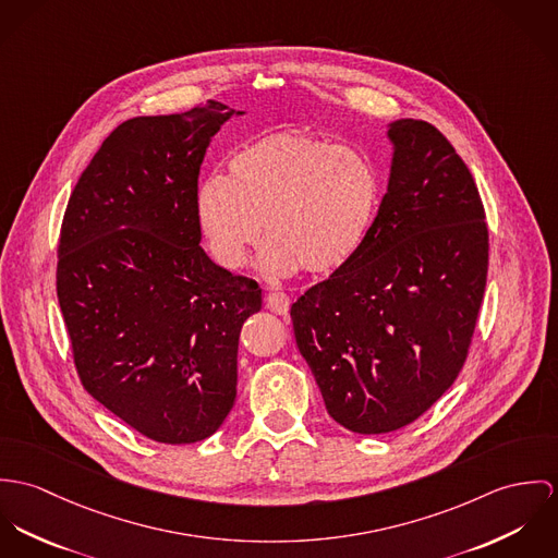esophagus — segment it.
Returning a JSON list of instances; mask_svg holds the SVG:
<instances>
[{
	"instance_id": "obj_1",
	"label": "esophagus",
	"mask_w": 558,
	"mask_h": 558,
	"mask_svg": "<svg viewBox=\"0 0 558 558\" xmlns=\"http://www.w3.org/2000/svg\"><path fill=\"white\" fill-rule=\"evenodd\" d=\"M265 304L274 314H287L289 312V295L282 291H271V293H267Z\"/></svg>"
}]
</instances>
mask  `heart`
Masks as SVG:
<instances>
[{
	"label": "heart",
	"instance_id": "1",
	"mask_svg": "<svg viewBox=\"0 0 558 558\" xmlns=\"http://www.w3.org/2000/svg\"><path fill=\"white\" fill-rule=\"evenodd\" d=\"M227 169L229 178H205L194 196L196 220L220 265L242 267L263 227L269 240L258 267L269 276L300 267L325 276L364 246L380 184L362 151L280 130L242 145Z\"/></svg>",
	"mask_w": 558,
	"mask_h": 558
}]
</instances>
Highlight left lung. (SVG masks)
Returning <instances> with one entry per match:
<instances>
[{"instance_id":"8db88e82","label":"left lung","mask_w":558,"mask_h":558,"mask_svg":"<svg viewBox=\"0 0 558 558\" xmlns=\"http://www.w3.org/2000/svg\"><path fill=\"white\" fill-rule=\"evenodd\" d=\"M387 192L360 252L293 306L295 342L347 430L393 433L451 387L488 276L471 171L428 122L387 124Z\"/></svg>"}]
</instances>
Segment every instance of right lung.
<instances>
[{
  "label": "right lung",
  "mask_w": 558,
  "mask_h": 558,
  "mask_svg": "<svg viewBox=\"0 0 558 558\" xmlns=\"http://www.w3.org/2000/svg\"><path fill=\"white\" fill-rule=\"evenodd\" d=\"M218 100L118 125L65 207L58 300L83 387L169 445L216 433L238 393V344L260 310L254 280L201 248L194 196Z\"/></svg>",
  "instance_id": "obj_1"
}]
</instances>
